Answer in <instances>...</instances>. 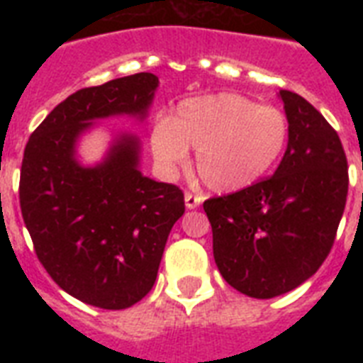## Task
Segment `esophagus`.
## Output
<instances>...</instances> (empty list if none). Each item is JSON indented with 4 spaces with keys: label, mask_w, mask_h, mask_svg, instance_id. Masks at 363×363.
Masks as SVG:
<instances>
[{
    "label": "esophagus",
    "mask_w": 363,
    "mask_h": 363,
    "mask_svg": "<svg viewBox=\"0 0 363 363\" xmlns=\"http://www.w3.org/2000/svg\"><path fill=\"white\" fill-rule=\"evenodd\" d=\"M199 203H201L199 196H196L192 192L184 194V205H186V209H196V207H199Z\"/></svg>",
    "instance_id": "obj_1"
}]
</instances>
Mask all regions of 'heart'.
Wrapping results in <instances>:
<instances>
[{
	"instance_id": "heart-1",
	"label": "heart",
	"mask_w": 363,
	"mask_h": 363,
	"mask_svg": "<svg viewBox=\"0 0 363 363\" xmlns=\"http://www.w3.org/2000/svg\"><path fill=\"white\" fill-rule=\"evenodd\" d=\"M290 122L271 105L241 94L220 92L182 99L173 115L150 131V152L165 177H173L196 148V167L216 192H239L262 181L288 147Z\"/></svg>"
}]
</instances>
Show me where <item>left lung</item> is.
I'll list each match as a JSON object with an SVG mask.
<instances>
[{
    "label": "left lung",
    "instance_id": "1",
    "mask_svg": "<svg viewBox=\"0 0 363 363\" xmlns=\"http://www.w3.org/2000/svg\"><path fill=\"white\" fill-rule=\"evenodd\" d=\"M279 98L290 139L275 173L203 203L220 275L256 299L277 298L315 275L332 250L349 192L337 131L298 94L281 90Z\"/></svg>",
    "mask_w": 363,
    "mask_h": 363
}]
</instances>
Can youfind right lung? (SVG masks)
Returning a JSON list of instances; mask_svg holds the SVG:
<instances>
[{
	"instance_id": "right-lung-1",
	"label": "right lung",
	"mask_w": 363,
	"mask_h": 363,
	"mask_svg": "<svg viewBox=\"0 0 363 363\" xmlns=\"http://www.w3.org/2000/svg\"><path fill=\"white\" fill-rule=\"evenodd\" d=\"M158 84L135 73L71 94L26 145L20 209L37 258L62 290L99 309H125L150 292L184 196L143 175L135 133H113L96 164H82L79 143L105 118L143 124Z\"/></svg>"
}]
</instances>
